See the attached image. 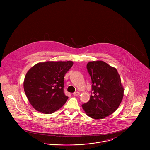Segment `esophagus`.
Listing matches in <instances>:
<instances>
[{
	"label": "esophagus",
	"instance_id": "esophagus-1",
	"mask_svg": "<svg viewBox=\"0 0 150 150\" xmlns=\"http://www.w3.org/2000/svg\"><path fill=\"white\" fill-rule=\"evenodd\" d=\"M79 94H80V93L79 92H74V93H73V95L74 96H79Z\"/></svg>",
	"mask_w": 150,
	"mask_h": 150
}]
</instances>
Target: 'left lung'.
<instances>
[{
	"instance_id": "left-lung-1",
	"label": "left lung",
	"mask_w": 150,
	"mask_h": 150,
	"mask_svg": "<svg viewBox=\"0 0 150 150\" xmlns=\"http://www.w3.org/2000/svg\"><path fill=\"white\" fill-rule=\"evenodd\" d=\"M88 71L92 79V95L82 105L86 114L94 119H102L112 114L120 106L124 87L116 69L102 61L89 62Z\"/></svg>"
}]
</instances>
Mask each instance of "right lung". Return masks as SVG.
Listing matches in <instances>:
<instances>
[{
	"label": "right lung",
	"mask_w": 150,
	"mask_h": 150,
	"mask_svg": "<svg viewBox=\"0 0 150 150\" xmlns=\"http://www.w3.org/2000/svg\"><path fill=\"white\" fill-rule=\"evenodd\" d=\"M73 62L47 61L33 66L26 73L23 89L31 105L43 114H52L68 99L64 92V77Z\"/></svg>",
	"instance_id": "obj_1"
}]
</instances>
